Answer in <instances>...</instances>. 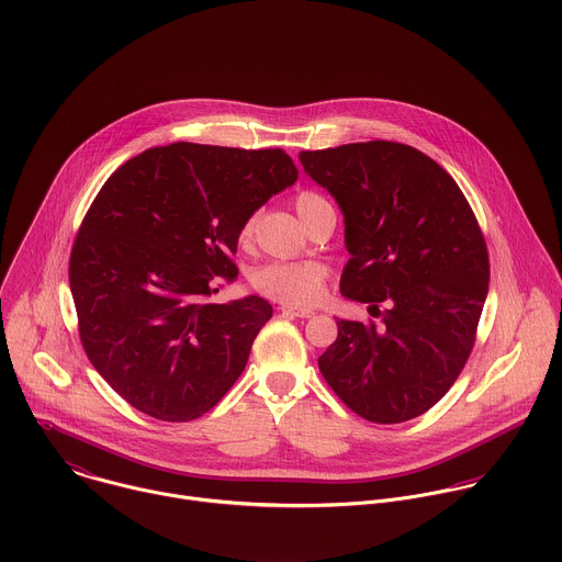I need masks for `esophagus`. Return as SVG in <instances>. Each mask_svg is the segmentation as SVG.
I'll return each mask as SVG.
<instances>
[{
    "mask_svg": "<svg viewBox=\"0 0 562 562\" xmlns=\"http://www.w3.org/2000/svg\"><path fill=\"white\" fill-rule=\"evenodd\" d=\"M280 311H282V315H286V317H300V319H308V317L315 315L311 308H295V306H282Z\"/></svg>",
    "mask_w": 562,
    "mask_h": 562,
    "instance_id": "34e87169",
    "label": "esophagus"
}]
</instances>
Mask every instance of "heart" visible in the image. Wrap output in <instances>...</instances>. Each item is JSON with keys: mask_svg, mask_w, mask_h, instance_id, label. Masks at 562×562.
<instances>
[{"mask_svg": "<svg viewBox=\"0 0 562 562\" xmlns=\"http://www.w3.org/2000/svg\"><path fill=\"white\" fill-rule=\"evenodd\" d=\"M295 212L302 218L306 227L313 225V221L330 207L328 201L311 190L297 192L293 199ZM256 216H247L238 229V240L249 243L254 236ZM328 280L326 265L317 260H300V262H267L251 271L249 284L278 302L291 304V306H308L315 304L324 295V286Z\"/></svg>", "mask_w": 562, "mask_h": 562, "instance_id": "obj_1", "label": "heart"}]
</instances>
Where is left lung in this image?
Instances as JSON below:
<instances>
[{
    "instance_id": "8db88e82",
    "label": "left lung",
    "mask_w": 562,
    "mask_h": 562,
    "mask_svg": "<svg viewBox=\"0 0 562 562\" xmlns=\"http://www.w3.org/2000/svg\"><path fill=\"white\" fill-rule=\"evenodd\" d=\"M300 161L344 212L341 293L381 317L339 319L319 370L361 418L412 420L451 390L473 352L491 280L480 223L456 179L414 146L357 142L302 150Z\"/></svg>"
}]
</instances>
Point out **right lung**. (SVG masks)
<instances>
[{"mask_svg": "<svg viewBox=\"0 0 562 562\" xmlns=\"http://www.w3.org/2000/svg\"><path fill=\"white\" fill-rule=\"evenodd\" d=\"M295 179L282 148L175 142L104 181L71 247L69 289L91 366L131 407L188 423L243 374L273 308L205 297L238 276L243 221Z\"/></svg>", "mask_w": 562, "mask_h": 562, "instance_id": "add662e5", "label": "right lung"}]
</instances>
